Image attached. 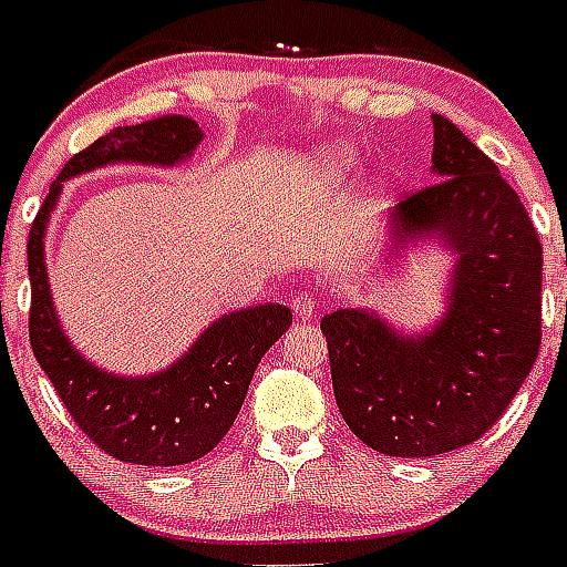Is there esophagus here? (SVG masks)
Here are the masks:
<instances>
[{"instance_id": "34e87169", "label": "esophagus", "mask_w": 567, "mask_h": 567, "mask_svg": "<svg viewBox=\"0 0 567 567\" xmlns=\"http://www.w3.org/2000/svg\"><path fill=\"white\" fill-rule=\"evenodd\" d=\"M318 309H320L318 293H297V297H293V311H297V318L302 320L315 318Z\"/></svg>"}]
</instances>
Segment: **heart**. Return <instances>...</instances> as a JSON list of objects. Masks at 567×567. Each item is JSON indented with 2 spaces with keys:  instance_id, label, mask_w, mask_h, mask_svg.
<instances>
[{
  "instance_id": "1",
  "label": "heart",
  "mask_w": 567,
  "mask_h": 567,
  "mask_svg": "<svg viewBox=\"0 0 567 567\" xmlns=\"http://www.w3.org/2000/svg\"><path fill=\"white\" fill-rule=\"evenodd\" d=\"M327 167H329V173H336V176H341V173H347V167H350V164L344 162V155H332V162H329Z\"/></svg>"
}]
</instances>
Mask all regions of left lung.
<instances>
[{
    "label": "left lung",
    "mask_w": 567,
    "mask_h": 567,
    "mask_svg": "<svg viewBox=\"0 0 567 567\" xmlns=\"http://www.w3.org/2000/svg\"><path fill=\"white\" fill-rule=\"evenodd\" d=\"M435 182L391 214V249L439 235L456 252L447 315L403 336L371 309L320 320L338 409L385 456L450 453L492 430L538 359L542 244L527 208L447 117L432 114Z\"/></svg>",
    "instance_id": "1"
}]
</instances>
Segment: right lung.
<instances>
[{"mask_svg":"<svg viewBox=\"0 0 567 567\" xmlns=\"http://www.w3.org/2000/svg\"><path fill=\"white\" fill-rule=\"evenodd\" d=\"M203 132L182 114L117 126L75 153L52 182L29 235V341L79 430L109 456L132 465L176 467L212 453L238 417L261 355L291 327V309L265 302L223 315L179 362L153 377H117L87 362L64 336L49 293L43 238L61 182L105 164H173L190 158Z\"/></svg>","mask_w":567,"mask_h":567,"instance_id":"add662e5","label":"right lung"}]
</instances>
